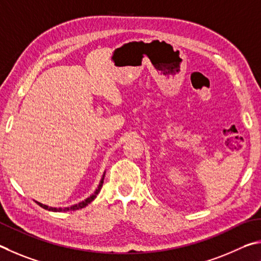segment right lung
<instances>
[{
    "label": "right lung",
    "mask_w": 261,
    "mask_h": 261,
    "mask_svg": "<svg viewBox=\"0 0 261 261\" xmlns=\"http://www.w3.org/2000/svg\"><path fill=\"white\" fill-rule=\"evenodd\" d=\"M104 176H105V172L103 173L102 179H100L99 184H98V186H97V188H96V190L94 191V193L91 194V195L89 196V197H87L85 200H81V202H79L77 204L71 205V206H66V207H53V206H48V205H44V204L40 203V202H36V203H38V204L40 205V206L43 207L44 210H48V211H53V212H67V211H75V210L84 208V207L87 206V205L93 202V200L96 198V196L98 195L100 189H102L103 181H104Z\"/></svg>",
    "instance_id": "1"
}]
</instances>
